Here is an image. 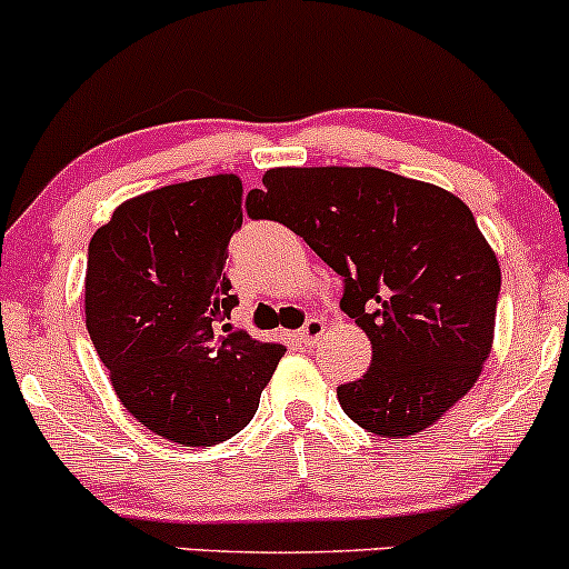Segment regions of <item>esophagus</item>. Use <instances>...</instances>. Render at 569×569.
<instances>
[{"label": "esophagus", "instance_id": "esophagus-1", "mask_svg": "<svg viewBox=\"0 0 569 569\" xmlns=\"http://www.w3.org/2000/svg\"><path fill=\"white\" fill-rule=\"evenodd\" d=\"M322 333H325V319L311 317V319H306V325L298 330L296 338L303 343V347H315L319 338H322Z\"/></svg>", "mask_w": 569, "mask_h": 569}]
</instances>
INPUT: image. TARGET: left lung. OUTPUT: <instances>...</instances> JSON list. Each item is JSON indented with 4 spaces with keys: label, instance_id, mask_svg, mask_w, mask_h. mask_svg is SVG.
I'll return each instance as SVG.
<instances>
[{
    "label": "left lung",
    "instance_id": "left-lung-1",
    "mask_svg": "<svg viewBox=\"0 0 569 569\" xmlns=\"http://www.w3.org/2000/svg\"><path fill=\"white\" fill-rule=\"evenodd\" d=\"M247 214L282 222L343 279L341 309L373 347L338 387L352 422L406 438L470 392L491 352L500 266L449 190L373 169H271Z\"/></svg>",
    "mask_w": 569,
    "mask_h": 569
}]
</instances>
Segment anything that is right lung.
I'll use <instances>...</instances> for the list:
<instances>
[{
    "mask_svg": "<svg viewBox=\"0 0 569 569\" xmlns=\"http://www.w3.org/2000/svg\"><path fill=\"white\" fill-rule=\"evenodd\" d=\"M241 228V180L203 177L120 203L93 233L86 325L120 403L147 430L214 446L244 430L284 347L226 319V277Z\"/></svg>",
    "mask_w": 569,
    "mask_h": 569,
    "instance_id": "add662e5",
    "label": "right lung"
}]
</instances>
